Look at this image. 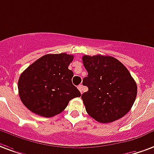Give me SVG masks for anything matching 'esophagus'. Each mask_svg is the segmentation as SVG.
<instances>
[{"label": "esophagus", "mask_w": 154, "mask_h": 154, "mask_svg": "<svg viewBox=\"0 0 154 154\" xmlns=\"http://www.w3.org/2000/svg\"><path fill=\"white\" fill-rule=\"evenodd\" d=\"M77 88H78V90L80 91L81 94H82V91H83V86H82V85H79V86H77Z\"/></svg>", "instance_id": "34e87169"}]
</instances>
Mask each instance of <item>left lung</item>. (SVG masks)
Returning <instances> with one entry per match:
<instances>
[{
  "mask_svg": "<svg viewBox=\"0 0 154 154\" xmlns=\"http://www.w3.org/2000/svg\"><path fill=\"white\" fill-rule=\"evenodd\" d=\"M88 72L82 84L88 87L82 99L91 118L101 123L120 119L134 104L137 85L128 69L112 56L82 57Z\"/></svg>",
  "mask_w": 154,
  "mask_h": 154,
  "instance_id": "1",
  "label": "left lung"
}]
</instances>
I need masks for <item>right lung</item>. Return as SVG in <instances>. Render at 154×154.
<instances>
[{"label": "right lung", "instance_id": "add662e5", "mask_svg": "<svg viewBox=\"0 0 154 154\" xmlns=\"http://www.w3.org/2000/svg\"><path fill=\"white\" fill-rule=\"evenodd\" d=\"M73 55L65 53L41 57L23 72L18 82L20 100L30 111L51 118L62 112L68 102L80 97L72 83L73 72L68 66Z\"/></svg>", "mask_w": 154, "mask_h": 154}]
</instances>
